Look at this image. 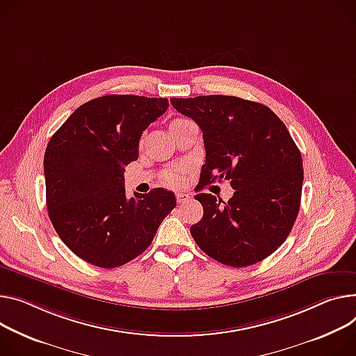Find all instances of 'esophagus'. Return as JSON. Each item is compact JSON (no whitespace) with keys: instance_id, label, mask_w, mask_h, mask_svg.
Instances as JSON below:
<instances>
[{"instance_id":"34e87169","label":"esophagus","mask_w":356,"mask_h":356,"mask_svg":"<svg viewBox=\"0 0 356 356\" xmlns=\"http://www.w3.org/2000/svg\"><path fill=\"white\" fill-rule=\"evenodd\" d=\"M176 199H177V203L184 204L186 202H188V200L191 199V196H190V195H187V193L180 191V193H176Z\"/></svg>"}]
</instances>
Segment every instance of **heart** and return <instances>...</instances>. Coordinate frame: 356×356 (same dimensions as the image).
<instances>
[{
    "label": "heart",
    "mask_w": 356,
    "mask_h": 356,
    "mask_svg": "<svg viewBox=\"0 0 356 356\" xmlns=\"http://www.w3.org/2000/svg\"><path fill=\"white\" fill-rule=\"evenodd\" d=\"M168 184L170 186H179L181 183V175L179 170H169L165 176Z\"/></svg>",
    "instance_id": "b5f03b06"
}]
</instances>
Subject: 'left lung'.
Returning a JSON list of instances; mask_svg holds the SVG:
<instances>
[{
  "label": "left lung",
  "mask_w": 356,
  "mask_h": 356,
  "mask_svg": "<svg viewBox=\"0 0 356 356\" xmlns=\"http://www.w3.org/2000/svg\"><path fill=\"white\" fill-rule=\"evenodd\" d=\"M173 108L203 132L202 187L230 180L229 202L196 195L203 218L190 233L216 261L247 267L273 254L288 237L301 204L302 157L284 122L266 105L237 96L172 98Z\"/></svg>",
  "instance_id": "1"
}]
</instances>
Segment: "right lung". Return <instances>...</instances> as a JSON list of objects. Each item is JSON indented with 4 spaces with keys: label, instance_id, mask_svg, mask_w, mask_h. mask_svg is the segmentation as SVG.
Listing matches in <instances>:
<instances>
[{
    "label": "right lung",
    "instance_id": "obj_1",
    "mask_svg": "<svg viewBox=\"0 0 356 356\" xmlns=\"http://www.w3.org/2000/svg\"><path fill=\"white\" fill-rule=\"evenodd\" d=\"M168 108L166 98L101 96L81 105L51 138L44 156L48 216L86 263L115 268L132 261L176 207L173 191L153 188L127 199L123 183L145 129Z\"/></svg>",
    "mask_w": 356,
    "mask_h": 356
}]
</instances>
